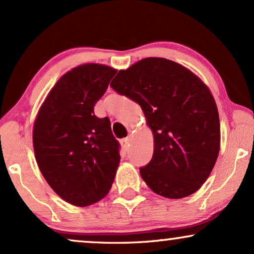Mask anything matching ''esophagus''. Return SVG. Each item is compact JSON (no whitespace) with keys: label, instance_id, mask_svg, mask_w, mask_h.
Wrapping results in <instances>:
<instances>
[{"label":"esophagus","instance_id":"esophagus-1","mask_svg":"<svg viewBox=\"0 0 254 254\" xmlns=\"http://www.w3.org/2000/svg\"><path fill=\"white\" fill-rule=\"evenodd\" d=\"M121 144H123L125 148H127L128 144H129V137H125V138H123V140H121Z\"/></svg>","mask_w":254,"mask_h":254}]
</instances>
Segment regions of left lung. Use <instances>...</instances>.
I'll return each mask as SVG.
<instances>
[{"label":"left lung","instance_id":"8db88e82","mask_svg":"<svg viewBox=\"0 0 254 254\" xmlns=\"http://www.w3.org/2000/svg\"><path fill=\"white\" fill-rule=\"evenodd\" d=\"M134 100L154 134V155L140 168L152 192L169 199L189 196L209 177L220 151V119L207 85L184 65L147 58L111 82Z\"/></svg>","mask_w":254,"mask_h":254}]
</instances>
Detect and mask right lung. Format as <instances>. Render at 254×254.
<instances>
[{"label": "right lung", "instance_id": "obj_1", "mask_svg": "<svg viewBox=\"0 0 254 254\" xmlns=\"http://www.w3.org/2000/svg\"><path fill=\"white\" fill-rule=\"evenodd\" d=\"M116 74L98 64L71 69L51 90L34 121L38 166L54 192L74 206L102 200L119 166L120 144L110 119L93 112Z\"/></svg>", "mask_w": 254, "mask_h": 254}]
</instances>
